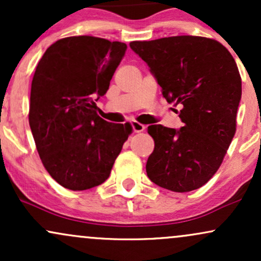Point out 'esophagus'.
I'll return each instance as SVG.
<instances>
[{"mask_svg": "<svg viewBox=\"0 0 261 261\" xmlns=\"http://www.w3.org/2000/svg\"><path fill=\"white\" fill-rule=\"evenodd\" d=\"M131 127H133L134 133H142V131L146 128L145 125L140 124V122L137 121H131Z\"/></svg>", "mask_w": 261, "mask_h": 261, "instance_id": "obj_1", "label": "esophagus"}]
</instances>
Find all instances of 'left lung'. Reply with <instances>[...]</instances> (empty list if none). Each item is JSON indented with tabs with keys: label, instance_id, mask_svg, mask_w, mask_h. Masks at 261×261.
<instances>
[{
	"label": "left lung",
	"instance_id": "left-lung-1",
	"mask_svg": "<svg viewBox=\"0 0 261 261\" xmlns=\"http://www.w3.org/2000/svg\"><path fill=\"white\" fill-rule=\"evenodd\" d=\"M130 47L148 65L167 101L181 107L184 122L179 130L148 126L154 140L148 178L176 193L201 188L236 134L242 81L234 59L218 41L193 35L133 41Z\"/></svg>",
	"mask_w": 261,
	"mask_h": 261
}]
</instances>
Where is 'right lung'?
<instances>
[{
  "label": "right lung",
  "instance_id": "add662e5",
  "mask_svg": "<svg viewBox=\"0 0 261 261\" xmlns=\"http://www.w3.org/2000/svg\"><path fill=\"white\" fill-rule=\"evenodd\" d=\"M126 49L120 41L68 37L47 47L35 68L29 125L45 169L66 189L106 181L133 131L95 112Z\"/></svg>",
  "mask_w": 261,
  "mask_h": 261
}]
</instances>
